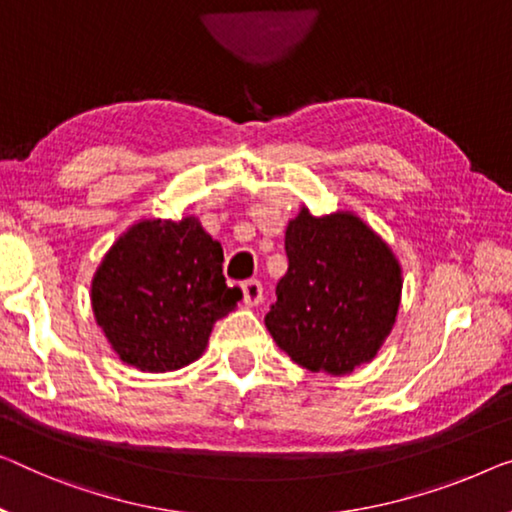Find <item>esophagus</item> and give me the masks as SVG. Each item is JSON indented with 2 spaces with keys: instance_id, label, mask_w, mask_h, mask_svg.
<instances>
[{
  "instance_id": "esophagus-1",
  "label": "esophagus",
  "mask_w": 512,
  "mask_h": 512,
  "mask_svg": "<svg viewBox=\"0 0 512 512\" xmlns=\"http://www.w3.org/2000/svg\"><path fill=\"white\" fill-rule=\"evenodd\" d=\"M241 289H243V303L246 305H257V303H262V299H264V287H262V282L259 280H246L241 285Z\"/></svg>"
}]
</instances>
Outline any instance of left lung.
I'll list each match as a JSON object with an SVG mask.
<instances>
[{"instance_id":"left-lung-1","label":"left lung","mask_w":512,"mask_h":512,"mask_svg":"<svg viewBox=\"0 0 512 512\" xmlns=\"http://www.w3.org/2000/svg\"><path fill=\"white\" fill-rule=\"evenodd\" d=\"M287 273L264 317L282 352L312 372L349 375L377 356L400 308L402 276L391 248L354 213L315 218L285 232Z\"/></svg>"}]
</instances>
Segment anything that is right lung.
I'll return each instance as SVG.
<instances>
[{
	"label": "right lung",
	"instance_id": "add662e5",
	"mask_svg": "<svg viewBox=\"0 0 512 512\" xmlns=\"http://www.w3.org/2000/svg\"><path fill=\"white\" fill-rule=\"evenodd\" d=\"M223 248L197 218L142 220L110 248L91 282L96 322L114 352L144 372L179 370L207 349L213 324L241 299Z\"/></svg>",
	"mask_w": 512,
	"mask_h": 512
}]
</instances>
